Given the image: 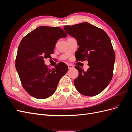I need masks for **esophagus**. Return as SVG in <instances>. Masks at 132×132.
Returning <instances> with one entry per match:
<instances>
[{
    "label": "esophagus",
    "mask_w": 132,
    "mask_h": 132,
    "mask_svg": "<svg viewBox=\"0 0 132 132\" xmlns=\"http://www.w3.org/2000/svg\"><path fill=\"white\" fill-rule=\"evenodd\" d=\"M68 67L69 69H71L74 68V66L73 65H72V64H68Z\"/></svg>",
    "instance_id": "esophagus-1"
}]
</instances>
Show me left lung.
Listing matches in <instances>:
<instances>
[{
    "mask_svg": "<svg viewBox=\"0 0 132 132\" xmlns=\"http://www.w3.org/2000/svg\"><path fill=\"white\" fill-rule=\"evenodd\" d=\"M67 34L75 37L79 46L75 53L77 61H88L86 72L78 66V77L74 81L77 90L87 96L97 95L111 81L115 54L107 34L87 22L64 26Z\"/></svg>",
    "mask_w": 132,
    "mask_h": 132,
    "instance_id": "1",
    "label": "left lung"
}]
</instances>
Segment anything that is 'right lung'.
I'll list each match as a JSON object with an SVG mask.
<instances>
[{
	"label": "right lung",
	"instance_id": "right-lung-1",
	"mask_svg": "<svg viewBox=\"0 0 132 132\" xmlns=\"http://www.w3.org/2000/svg\"><path fill=\"white\" fill-rule=\"evenodd\" d=\"M67 34L58 27L40 26L23 38L19 45L15 68L22 85L29 95L38 99L50 97L55 92L61 77L68 66L60 62L55 68H48L45 58L54 53L55 44Z\"/></svg>",
	"mask_w": 132,
	"mask_h": 132
}]
</instances>
